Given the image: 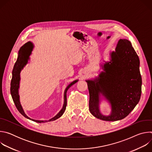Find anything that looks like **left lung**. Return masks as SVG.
Returning a JSON list of instances; mask_svg holds the SVG:
<instances>
[{"instance_id": "left-lung-1", "label": "left lung", "mask_w": 152, "mask_h": 152, "mask_svg": "<svg viewBox=\"0 0 152 152\" xmlns=\"http://www.w3.org/2000/svg\"><path fill=\"white\" fill-rule=\"evenodd\" d=\"M99 76L87 80L90 93L89 109L95 117L104 121H117L127 117L138 104L141 95L142 79L140 59L131 42L120 39L115 51L110 53ZM100 96L112 106V113L104 116L99 107Z\"/></svg>"}]
</instances>
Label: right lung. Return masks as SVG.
<instances>
[{
  "label": "right lung",
  "instance_id": "1",
  "mask_svg": "<svg viewBox=\"0 0 152 152\" xmlns=\"http://www.w3.org/2000/svg\"><path fill=\"white\" fill-rule=\"evenodd\" d=\"M34 48V45L30 41L25 43V44L21 46L18 51V57L17 59L14 64V66L12 70V79L11 82V88H10V91H11V94L12 98V100L14 102V104L17 107V109L18 111L20 112V113L23 115L25 117L32 120L35 122L37 123H45V122H48V121H54L59 117H61L62 114H64L65 110L66 109V106H67V92L69 88L71 86L74 85L75 83H76L78 80H75L73 82H72L71 83H70L66 88L64 91V104L62 106V108L61 110L58 113L57 115H56L54 117L52 118L49 120H45V121H42V120H34L32 119L29 117H28L25 113L22 106H21L20 102V96L18 94V88H19V83H20V72L23 69L25 65L28 63V59H29V56L31 55L32 51L33 50Z\"/></svg>",
  "mask_w": 152,
  "mask_h": 152
}]
</instances>
